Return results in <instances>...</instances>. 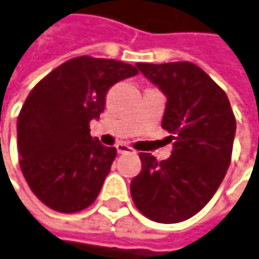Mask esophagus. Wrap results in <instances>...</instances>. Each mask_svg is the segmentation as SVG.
<instances>
[{"label":"esophagus","mask_w":259,"mask_h":259,"mask_svg":"<svg viewBox=\"0 0 259 259\" xmlns=\"http://www.w3.org/2000/svg\"><path fill=\"white\" fill-rule=\"evenodd\" d=\"M117 151L120 153V154H127V153H135V150L129 147L127 144H123V142H120V144H117Z\"/></svg>","instance_id":"1"}]
</instances>
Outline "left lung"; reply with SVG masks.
I'll use <instances>...</instances> for the list:
<instances>
[{
  "label": "left lung",
  "instance_id": "obj_1",
  "mask_svg": "<svg viewBox=\"0 0 259 259\" xmlns=\"http://www.w3.org/2000/svg\"><path fill=\"white\" fill-rule=\"evenodd\" d=\"M136 67L166 96L162 127L174 150L157 162L141 153L142 169L130 183L136 208L159 224L183 222L213 198L231 162L235 117L225 91L189 61Z\"/></svg>",
  "mask_w": 259,
  "mask_h": 259
}]
</instances>
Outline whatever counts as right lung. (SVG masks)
<instances>
[{"label":"right lung","instance_id":"add662e5","mask_svg":"<svg viewBox=\"0 0 259 259\" xmlns=\"http://www.w3.org/2000/svg\"><path fill=\"white\" fill-rule=\"evenodd\" d=\"M138 73L127 63L83 55L31 90L18 117L19 165L45 205L76 213L96 201L117 148L93 138L90 121L103 112L108 90Z\"/></svg>","mask_w":259,"mask_h":259}]
</instances>
